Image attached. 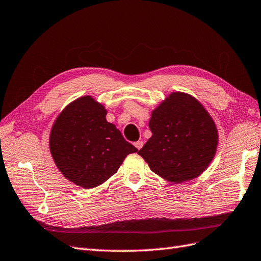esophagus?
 I'll list each match as a JSON object with an SVG mask.
<instances>
[{
  "mask_svg": "<svg viewBox=\"0 0 261 261\" xmlns=\"http://www.w3.org/2000/svg\"><path fill=\"white\" fill-rule=\"evenodd\" d=\"M142 145H143V142L142 141H137V142H135V147L138 149V150H140L141 148H142Z\"/></svg>",
  "mask_w": 261,
  "mask_h": 261,
  "instance_id": "obj_1",
  "label": "esophagus"
}]
</instances>
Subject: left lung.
Segmentation results:
<instances>
[{"instance_id": "1", "label": "left lung", "mask_w": 261, "mask_h": 261, "mask_svg": "<svg viewBox=\"0 0 261 261\" xmlns=\"http://www.w3.org/2000/svg\"><path fill=\"white\" fill-rule=\"evenodd\" d=\"M149 128L152 136L138 154L169 182L198 178L215 158L217 125L202 103L189 93L169 94L151 111Z\"/></svg>"}]
</instances>
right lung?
I'll return each instance as SVG.
<instances>
[{
	"label": "right lung",
	"mask_w": 261,
	"mask_h": 261,
	"mask_svg": "<svg viewBox=\"0 0 261 261\" xmlns=\"http://www.w3.org/2000/svg\"><path fill=\"white\" fill-rule=\"evenodd\" d=\"M107 109L83 95L59 113L48 137L52 159L65 179L84 189L99 187L118 171L126 155L138 149L124 140Z\"/></svg>",
	"instance_id": "1"
}]
</instances>
